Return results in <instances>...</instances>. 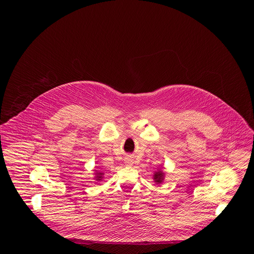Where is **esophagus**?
<instances>
[{
    "mask_svg": "<svg viewBox=\"0 0 254 254\" xmlns=\"http://www.w3.org/2000/svg\"><path fill=\"white\" fill-rule=\"evenodd\" d=\"M132 164H133V160H132L131 158L127 157V158L126 159V165H127V166H132Z\"/></svg>",
    "mask_w": 254,
    "mask_h": 254,
    "instance_id": "esophagus-1",
    "label": "esophagus"
}]
</instances>
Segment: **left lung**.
I'll return each mask as SVG.
<instances>
[{
  "mask_svg": "<svg viewBox=\"0 0 254 254\" xmlns=\"http://www.w3.org/2000/svg\"><path fill=\"white\" fill-rule=\"evenodd\" d=\"M164 179H165V172H164L163 168L160 169V170L155 171V173H154V175H153V180H154V182H155L157 185L162 184V183L164 182Z\"/></svg>",
  "mask_w": 254,
  "mask_h": 254,
  "instance_id": "8db88e82",
  "label": "left lung"
}]
</instances>
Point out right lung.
I'll list each match as a JSON object with an SVG mask.
<instances>
[{
    "label": "right lung",
    "instance_id": "right-lung-1",
    "mask_svg": "<svg viewBox=\"0 0 254 254\" xmlns=\"http://www.w3.org/2000/svg\"><path fill=\"white\" fill-rule=\"evenodd\" d=\"M94 180L96 181V182H100V181H102V179H103V175H104V173H102V172H100V171H98V170H94Z\"/></svg>",
    "mask_w": 254,
    "mask_h": 254
}]
</instances>
